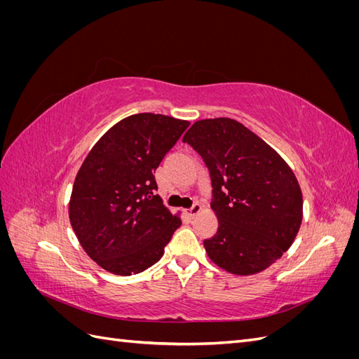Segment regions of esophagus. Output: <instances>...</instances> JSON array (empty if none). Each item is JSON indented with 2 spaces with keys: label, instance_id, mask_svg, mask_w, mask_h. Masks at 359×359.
Masks as SVG:
<instances>
[{
  "label": "esophagus",
  "instance_id": "obj_1",
  "mask_svg": "<svg viewBox=\"0 0 359 359\" xmlns=\"http://www.w3.org/2000/svg\"><path fill=\"white\" fill-rule=\"evenodd\" d=\"M201 211H202V205H201L199 202H196V203L191 205L190 210H187V214H189L190 217H194V215H196V214L201 212Z\"/></svg>",
  "mask_w": 359,
  "mask_h": 359
}]
</instances>
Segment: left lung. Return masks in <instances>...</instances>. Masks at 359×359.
<instances>
[{
    "label": "left lung",
    "mask_w": 359,
    "mask_h": 359,
    "mask_svg": "<svg viewBox=\"0 0 359 359\" xmlns=\"http://www.w3.org/2000/svg\"><path fill=\"white\" fill-rule=\"evenodd\" d=\"M187 142L208 168L219 219L203 241L215 265L236 276L273 265L295 240L302 220V194L287 163L262 139L231 118L201 119Z\"/></svg>",
    "instance_id": "8db88e82"
}]
</instances>
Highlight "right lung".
<instances>
[{"label": "right lung", "mask_w": 359, "mask_h": 359, "mask_svg": "<svg viewBox=\"0 0 359 359\" xmlns=\"http://www.w3.org/2000/svg\"><path fill=\"white\" fill-rule=\"evenodd\" d=\"M189 124L160 114L127 116L83 160L69 217L86 255L103 269L142 273L158 262L181 226L156 194L154 172Z\"/></svg>", "instance_id": "1"}]
</instances>
